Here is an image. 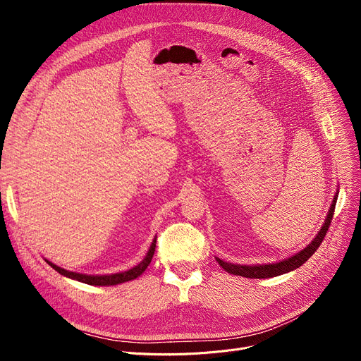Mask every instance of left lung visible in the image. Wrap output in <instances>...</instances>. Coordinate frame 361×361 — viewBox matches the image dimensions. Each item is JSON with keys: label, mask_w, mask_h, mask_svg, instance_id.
<instances>
[{"label": "left lung", "mask_w": 361, "mask_h": 361, "mask_svg": "<svg viewBox=\"0 0 361 361\" xmlns=\"http://www.w3.org/2000/svg\"><path fill=\"white\" fill-rule=\"evenodd\" d=\"M336 199H338V195H335V197L332 200V204H331L329 214H328V216L325 219V224L320 228V231L317 233V235L314 237V240L307 245V247H305L301 252H298L297 255H294V256H291L288 259H283L281 262H276V263H269V264H234V263L224 262V260H221L218 257H216V262L228 274L240 275V276H244V278H255V279L274 278V276L287 274V272H291V271L300 268L302 263L307 262L313 256V253L317 250L320 243L324 241V238H325V235L328 233L329 225L332 222Z\"/></svg>", "instance_id": "obj_1"}]
</instances>
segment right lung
<instances>
[{
  "mask_svg": "<svg viewBox=\"0 0 361 361\" xmlns=\"http://www.w3.org/2000/svg\"><path fill=\"white\" fill-rule=\"evenodd\" d=\"M155 247H157V238L152 241L150 247H149V252L145 256V259L139 264H136L135 268H131V269L124 271V272H120V274H111V275H85V274H78V272H70V271H66V269H63L60 267H56V264H54L52 262H49L47 259L45 260H47L48 264H51L52 269H55L56 272L67 276V278L80 281L83 283H89V286L105 287V286H117V283H123V282L136 279L137 276H140L146 271V268L149 267L152 257H154Z\"/></svg>",
  "mask_w": 361,
  "mask_h": 361,
  "instance_id": "obj_1",
  "label": "right lung"
}]
</instances>
